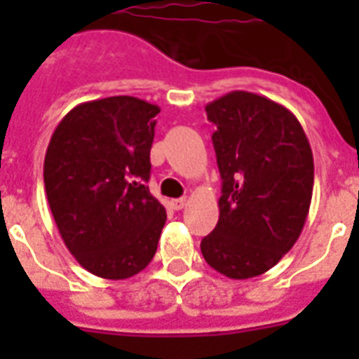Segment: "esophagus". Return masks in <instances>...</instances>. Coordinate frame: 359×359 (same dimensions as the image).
<instances>
[{
  "mask_svg": "<svg viewBox=\"0 0 359 359\" xmlns=\"http://www.w3.org/2000/svg\"><path fill=\"white\" fill-rule=\"evenodd\" d=\"M184 207H186L184 197H180V199H173V201H171V208H175V210H182Z\"/></svg>",
  "mask_w": 359,
  "mask_h": 359,
  "instance_id": "34e87169",
  "label": "esophagus"
}]
</instances>
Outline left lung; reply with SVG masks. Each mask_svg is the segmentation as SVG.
<instances>
[{
  "mask_svg": "<svg viewBox=\"0 0 359 359\" xmlns=\"http://www.w3.org/2000/svg\"><path fill=\"white\" fill-rule=\"evenodd\" d=\"M222 175L218 225L201 240L205 261L231 279L261 276L290 251L313 196V152L294 115L255 93L207 104Z\"/></svg>",
  "mask_w": 359,
  "mask_h": 359,
  "instance_id": "left-lung-1",
  "label": "left lung"
}]
</instances>
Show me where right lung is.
I'll return each mask as SVG.
<instances>
[{
  "label": "right lung",
  "mask_w": 359,
  "mask_h": 359,
  "mask_svg": "<svg viewBox=\"0 0 359 359\" xmlns=\"http://www.w3.org/2000/svg\"><path fill=\"white\" fill-rule=\"evenodd\" d=\"M160 108L109 97L70 109L44 158L48 205L76 261L104 279L140 273L156 253L165 208L149 191Z\"/></svg>",
  "instance_id": "add662e5"
}]
</instances>
